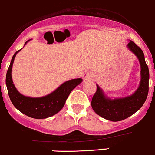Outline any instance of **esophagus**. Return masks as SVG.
<instances>
[{
    "instance_id": "obj_1",
    "label": "esophagus",
    "mask_w": 155,
    "mask_h": 155,
    "mask_svg": "<svg viewBox=\"0 0 155 155\" xmlns=\"http://www.w3.org/2000/svg\"><path fill=\"white\" fill-rule=\"evenodd\" d=\"M93 73H91V72L84 73L82 76V78L84 79V80H86V81L93 79Z\"/></svg>"
}]
</instances>
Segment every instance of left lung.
<instances>
[{
    "label": "left lung",
    "instance_id": "left-lung-1",
    "mask_svg": "<svg viewBox=\"0 0 155 155\" xmlns=\"http://www.w3.org/2000/svg\"><path fill=\"white\" fill-rule=\"evenodd\" d=\"M127 47L137 57L140 64V81L137 89L130 96L112 99L96 84V92L92 98L91 106L95 113L111 121L124 120L135 113L142 107L149 93V71L143 52L132 40H130Z\"/></svg>",
    "mask_w": 155,
    "mask_h": 155
}]
</instances>
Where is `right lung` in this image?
<instances>
[{
	"label": "right lung",
	"mask_w": 155,
	"mask_h": 155,
	"mask_svg": "<svg viewBox=\"0 0 155 155\" xmlns=\"http://www.w3.org/2000/svg\"><path fill=\"white\" fill-rule=\"evenodd\" d=\"M28 41L29 40L25 42V45ZM20 50L15 52L13 55L6 73V84L10 100L15 108L31 118L43 119L51 117L62 110L71 92L80 84L82 79L79 78L65 81L55 91L45 96L33 98L23 96L15 87L12 78L13 62L16 54Z\"/></svg>",
	"instance_id": "add662e5"
}]
</instances>
